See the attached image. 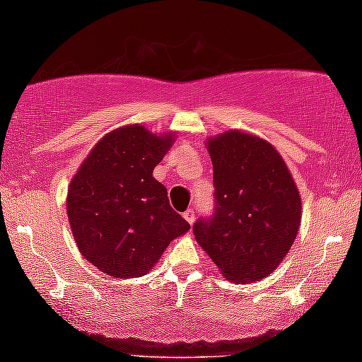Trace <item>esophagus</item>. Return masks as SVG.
Listing matches in <instances>:
<instances>
[{"label":"esophagus","instance_id":"esophagus-1","mask_svg":"<svg viewBox=\"0 0 362 362\" xmlns=\"http://www.w3.org/2000/svg\"><path fill=\"white\" fill-rule=\"evenodd\" d=\"M184 219H185L187 223H189L190 226H192V224L195 223V212H194V209H187V211L184 212Z\"/></svg>","mask_w":362,"mask_h":362}]
</instances>
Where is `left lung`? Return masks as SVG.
Masks as SVG:
<instances>
[{
    "label": "left lung",
    "mask_w": 362,
    "mask_h": 362,
    "mask_svg": "<svg viewBox=\"0 0 362 362\" xmlns=\"http://www.w3.org/2000/svg\"><path fill=\"white\" fill-rule=\"evenodd\" d=\"M214 214L195 239L228 280L256 281L281 263L298 234L302 200L281 155L267 139L229 129L207 139Z\"/></svg>",
    "instance_id": "1"
}]
</instances>
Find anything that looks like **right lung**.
<instances>
[{
  "mask_svg": "<svg viewBox=\"0 0 362 362\" xmlns=\"http://www.w3.org/2000/svg\"><path fill=\"white\" fill-rule=\"evenodd\" d=\"M175 141L141 124L107 133L74 175L67 216L82 256L115 278L143 276L190 224L170 207L153 168Z\"/></svg>",
  "mask_w": 362,
  "mask_h": 362,
  "instance_id": "1",
  "label": "right lung"
}]
</instances>
